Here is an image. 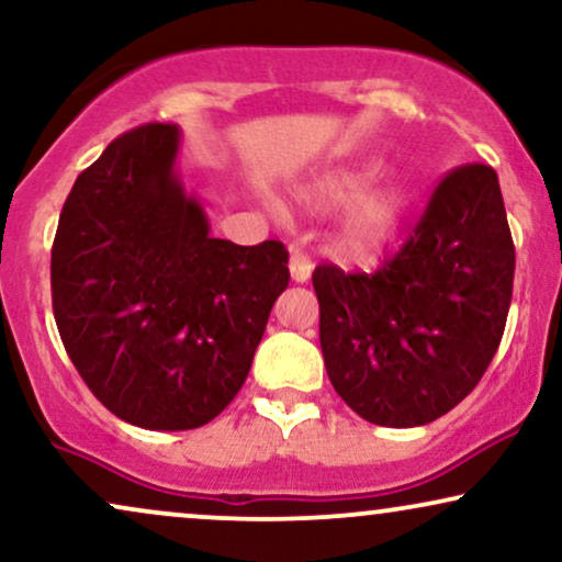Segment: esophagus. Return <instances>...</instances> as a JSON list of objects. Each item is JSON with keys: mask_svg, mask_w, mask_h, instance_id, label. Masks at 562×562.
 Here are the masks:
<instances>
[{"mask_svg": "<svg viewBox=\"0 0 562 562\" xmlns=\"http://www.w3.org/2000/svg\"><path fill=\"white\" fill-rule=\"evenodd\" d=\"M289 271H291V279H294L296 283H307L312 271H315V266H312V260H310L307 252L299 250V247H291Z\"/></svg>", "mask_w": 562, "mask_h": 562, "instance_id": "1", "label": "esophagus"}]
</instances>
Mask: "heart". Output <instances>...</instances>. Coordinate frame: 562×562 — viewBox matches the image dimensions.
Here are the masks:
<instances>
[{"label": "heart", "instance_id": "1", "mask_svg": "<svg viewBox=\"0 0 562 562\" xmlns=\"http://www.w3.org/2000/svg\"><path fill=\"white\" fill-rule=\"evenodd\" d=\"M379 172V162H359L351 167H338V170L317 175L312 183L304 188V195L319 209H346L338 232V247L346 258L356 263H376L395 247L400 232L405 227V218L411 214L413 195L403 183L379 186L374 183ZM266 206L279 214V201L266 199Z\"/></svg>", "mask_w": 562, "mask_h": 562}]
</instances>
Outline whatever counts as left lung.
<instances>
[{
  "mask_svg": "<svg viewBox=\"0 0 562 562\" xmlns=\"http://www.w3.org/2000/svg\"><path fill=\"white\" fill-rule=\"evenodd\" d=\"M514 239L498 175L451 170L374 276L319 266V346L335 392L363 420L426 426L475 390L512 307Z\"/></svg>",
  "mask_w": 562,
  "mask_h": 562,
  "instance_id": "obj_1",
  "label": "left lung"
}]
</instances>
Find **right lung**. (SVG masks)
<instances>
[{"label": "right lung", "mask_w": 562, "mask_h": 562, "mask_svg": "<svg viewBox=\"0 0 562 562\" xmlns=\"http://www.w3.org/2000/svg\"><path fill=\"white\" fill-rule=\"evenodd\" d=\"M178 151L167 123L108 144L71 188L50 250L71 363L108 411L149 431L199 428L235 400L289 286L281 243L211 237Z\"/></svg>", "instance_id": "add662e5"}]
</instances>
